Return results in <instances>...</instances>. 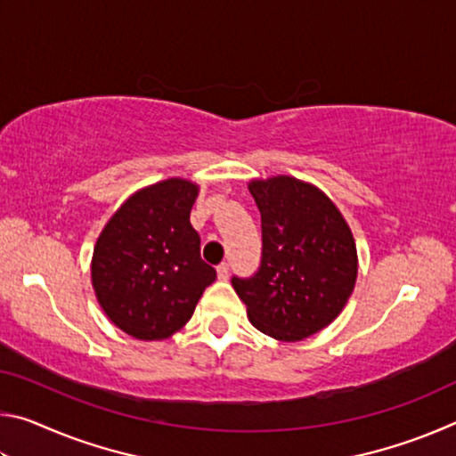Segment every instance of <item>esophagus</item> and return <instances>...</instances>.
<instances>
[{
    "label": "esophagus",
    "mask_w": 456,
    "mask_h": 456,
    "mask_svg": "<svg viewBox=\"0 0 456 456\" xmlns=\"http://www.w3.org/2000/svg\"><path fill=\"white\" fill-rule=\"evenodd\" d=\"M217 275H219V280L225 281L227 277H229V264H221V265L217 267Z\"/></svg>",
    "instance_id": "obj_1"
}]
</instances>
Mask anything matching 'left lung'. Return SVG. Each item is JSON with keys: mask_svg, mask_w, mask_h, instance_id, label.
<instances>
[{"mask_svg": "<svg viewBox=\"0 0 456 456\" xmlns=\"http://www.w3.org/2000/svg\"><path fill=\"white\" fill-rule=\"evenodd\" d=\"M261 213V265L231 283L249 322L281 342L318 334L352 296L358 253L348 223L318 187L288 175L256 179Z\"/></svg>", "mask_w": 456, "mask_h": 456, "instance_id": "left-lung-1", "label": "left lung"}]
</instances>
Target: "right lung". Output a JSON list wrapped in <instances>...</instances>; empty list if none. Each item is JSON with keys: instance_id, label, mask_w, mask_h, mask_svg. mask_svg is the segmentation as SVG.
<instances>
[{"instance_id": "obj_1", "label": "right lung", "mask_w": 456, "mask_h": 456, "mask_svg": "<svg viewBox=\"0 0 456 456\" xmlns=\"http://www.w3.org/2000/svg\"><path fill=\"white\" fill-rule=\"evenodd\" d=\"M199 187L167 179L130 195L100 233L92 288L114 326L136 339L171 338L191 320L217 272L191 225Z\"/></svg>"}]
</instances>
